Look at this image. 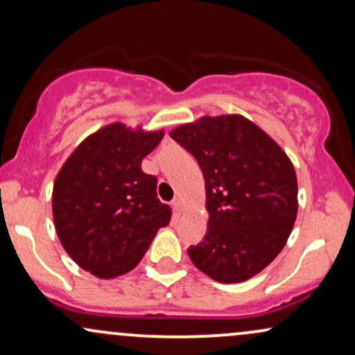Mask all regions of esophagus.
<instances>
[{"label":"esophagus","mask_w":355,"mask_h":355,"mask_svg":"<svg viewBox=\"0 0 355 355\" xmlns=\"http://www.w3.org/2000/svg\"><path fill=\"white\" fill-rule=\"evenodd\" d=\"M172 207H173V210L177 211L178 215H180V213H182V198H180V196H177V198H173Z\"/></svg>","instance_id":"obj_1"}]
</instances>
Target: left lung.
I'll return each mask as SVG.
<instances>
[{
    "instance_id": "1",
    "label": "left lung",
    "mask_w": 355,
    "mask_h": 355,
    "mask_svg": "<svg viewBox=\"0 0 355 355\" xmlns=\"http://www.w3.org/2000/svg\"><path fill=\"white\" fill-rule=\"evenodd\" d=\"M198 162L208 230L189 248L193 264L220 283L250 279L281 253L297 215L291 160L241 115L202 117L170 132Z\"/></svg>"
}]
</instances>
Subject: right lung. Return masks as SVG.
<instances>
[{"label":"right lung","mask_w":355,"mask_h":355,"mask_svg":"<svg viewBox=\"0 0 355 355\" xmlns=\"http://www.w3.org/2000/svg\"><path fill=\"white\" fill-rule=\"evenodd\" d=\"M162 137L110 123L89 135L55 177V232L67 254L94 276L134 270L157 230L170 223L172 210L157 198V177L142 170Z\"/></svg>","instance_id":"right-lung-1"}]
</instances>
